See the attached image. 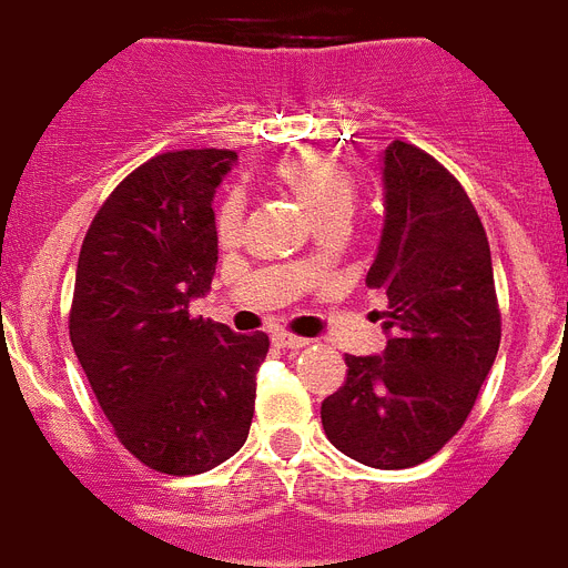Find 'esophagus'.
Masks as SVG:
<instances>
[{
	"label": "esophagus",
	"instance_id": "1",
	"mask_svg": "<svg viewBox=\"0 0 568 568\" xmlns=\"http://www.w3.org/2000/svg\"><path fill=\"white\" fill-rule=\"evenodd\" d=\"M272 343H275L281 352H296V348H305L311 339L296 337V334H287V331H275V334H272Z\"/></svg>",
	"mask_w": 568,
	"mask_h": 568
}]
</instances>
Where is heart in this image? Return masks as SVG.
<instances>
[{"label":"heart","mask_w":568,"mask_h":568,"mask_svg":"<svg viewBox=\"0 0 568 568\" xmlns=\"http://www.w3.org/2000/svg\"><path fill=\"white\" fill-rule=\"evenodd\" d=\"M272 179L296 199L313 225L328 220H348L355 205V175L348 172L346 163L316 149H302V152L281 158L272 166ZM240 229H243V199L231 193L216 211V234L222 243H234L240 237Z\"/></svg>","instance_id":"b5f03b06"}]
</instances>
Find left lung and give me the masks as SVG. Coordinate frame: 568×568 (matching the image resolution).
Segmentation results:
<instances>
[{
	"label": "left lung",
	"mask_w": 568,
	"mask_h": 568,
	"mask_svg": "<svg viewBox=\"0 0 568 568\" xmlns=\"http://www.w3.org/2000/svg\"><path fill=\"white\" fill-rule=\"evenodd\" d=\"M366 284L384 355H346L343 387L322 402L334 446L372 469H410L464 428L501 343L487 231L460 181L428 152L384 149V229Z\"/></svg>",
	"instance_id": "left-lung-1"
}]
</instances>
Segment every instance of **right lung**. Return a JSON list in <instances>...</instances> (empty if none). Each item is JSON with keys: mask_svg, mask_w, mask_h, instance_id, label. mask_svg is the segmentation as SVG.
Wrapping results in <instances>:
<instances>
[{"mask_svg": "<svg viewBox=\"0 0 568 568\" xmlns=\"http://www.w3.org/2000/svg\"><path fill=\"white\" fill-rule=\"evenodd\" d=\"M229 149L163 152L120 181L81 243L70 339L99 407L140 464L199 475L248 437L266 334L190 316L216 272L213 193Z\"/></svg>", "mask_w": 568, "mask_h": 568, "instance_id": "right-lung-1", "label": "right lung"}]
</instances>
